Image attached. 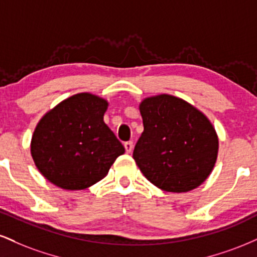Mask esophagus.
Masks as SVG:
<instances>
[{"mask_svg": "<svg viewBox=\"0 0 257 257\" xmlns=\"http://www.w3.org/2000/svg\"><path fill=\"white\" fill-rule=\"evenodd\" d=\"M124 148H125L126 153H131L133 151V142L132 141L124 142Z\"/></svg>", "mask_w": 257, "mask_h": 257, "instance_id": "1", "label": "esophagus"}]
</instances>
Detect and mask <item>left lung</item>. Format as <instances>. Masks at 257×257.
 <instances>
[{
	"label": "left lung",
	"instance_id": "1",
	"mask_svg": "<svg viewBox=\"0 0 257 257\" xmlns=\"http://www.w3.org/2000/svg\"><path fill=\"white\" fill-rule=\"evenodd\" d=\"M144 122L133 158L151 183L170 193H187L211 175L217 162V132L205 113L170 94L145 98Z\"/></svg>",
	"mask_w": 257,
	"mask_h": 257
}]
</instances>
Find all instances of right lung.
<instances>
[{
  "mask_svg": "<svg viewBox=\"0 0 257 257\" xmlns=\"http://www.w3.org/2000/svg\"><path fill=\"white\" fill-rule=\"evenodd\" d=\"M109 103L92 93L64 99L40 118L31 156L44 177L66 190L91 187L107 175L124 147L105 124Z\"/></svg>",
  "mask_w": 257,
  "mask_h": 257,
  "instance_id": "obj_1",
  "label": "right lung"
}]
</instances>
